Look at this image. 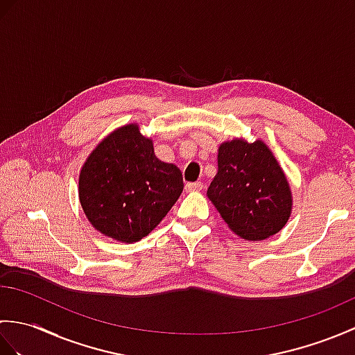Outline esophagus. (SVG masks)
Listing matches in <instances>:
<instances>
[{
  "label": "esophagus",
  "instance_id": "obj_1",
  "mask_svg": "<svg viewBox=\"0 0 355 355\" xmlns=\"http://www.w3.org/2000/svg\"><path fill=\"white\" fill-rule=\"evenodd\" d=\"M201 189H202V183H187V184H186V191H187V192L201 191Z\"/></svg>",
  "mask_w": 355,
  "mask_h": 355
}]
</instances>
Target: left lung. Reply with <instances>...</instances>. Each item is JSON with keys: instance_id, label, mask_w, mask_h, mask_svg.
<instances>
[{"instance_id": "left-lung-1", "label": "left lung", "mask_w": 355, "mask_h": 355, "mask_svg": "<svg viewBox=\"0 0 355 355\" xmlns=\"http://www.w3.org/2000/svg\"><path fill=\"white\" fill-rule=\"evenodd\" d=\"M207 197L229 227L248 241L277 233L288 221L293 206L285 173L262 140L221 143L218 172Z\"/></svg>"}]
</instances>
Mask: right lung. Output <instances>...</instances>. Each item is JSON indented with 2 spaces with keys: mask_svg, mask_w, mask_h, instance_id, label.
Returning <instances> with one entry per match:
<instances>
[{
  "mask_svg": "<svg viewBox=\"0 0 355 355\" xmlns=\"http://www.w3.org/2000/svg\"><path fill=\"white\" fill-rule=\"evenodd\" d=\"M175 164L158 160L139 125L107 135L88 155L79 175L80 206L102 235L137 243L153 232L183 192Z\"/></svg>",
  "mask_w": 355,
  "mask_h": 355,
  "instance_id": "add662e5",
  "label": "right lung"
}]
</instances>
